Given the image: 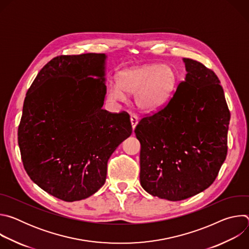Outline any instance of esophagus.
Wrapping results in <instances>:
<instances>
[{
  "label": "esophagus",
  "instance_id": "obj_1",
  "mask_svg": "<svg viewBox=\"0 0 249 249\" xmlns=\"http://www.w3.org/2000/svg\"><path fill=\"white\" fill-rule=\"evenodd\" d=\"M130 121H131V124H132V128H133V130H134V129L136 128L137 124H138L139 119H138V117H137L136 115H131V117H130Z\"/></svg>",
  "mask_w": 249,
  "mask_h": 249
}]
</instances>
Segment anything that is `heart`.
I'll return each mask as SVG.
<instances>
[{"instance_id": "1", "label": "heart", "mask_w": 249, "mask_h": 249, "mask_svg": "<svg viewBox=\"0 0 249 249\" xmlns=\"http://www.w3.org/2000/svg\"><path fill=\"white\" fill-rule=\"evenodd\" d=\"M176 83L174 70L167 65L151 64L123 71L117 86L106 90V98L113 102L125 100L134 94V101L142 111L152 112L160 108L170 96Z\"/></svg>"}]
</instances>
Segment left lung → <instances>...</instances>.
<instances>
[{"instance_id": "1", "label": "left lung", "mask_w": 249, "mask_h": 249, "mask_svg": "<svg viewBox=\"0 0 249 249\" xmlns=\"http://www.w3.org/2000/svg\"><path fill=\"white\" fill-rule=\"evenodd\" d=\"M183 62L185 80L161 109L141 119L135 129L141 185L169 201L207 189L228 153L231 113L220 80L200 62Z\"/></svg>"}]
</instances>
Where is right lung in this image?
I'll use <instances>...</instances> for the list:
<instances>
[{
    "mask_svg": "<svg viewBox=\"0 0 249 249\" xmlns=\"http://www.w3.org/2000/svg\"><path fill=\"white\" fill-rule=\"evenodd\" d=\"M105 60L95 53L53 58L23 102L18 141L24 169L66 202L86 199L104 184L110 156L132 134L127 112L101 108Z\"/></svg>",
    "mask_w": 249,
    "mask_h": 249,
    "instance_id": "obj_1",
    "label": "right lung"
}]
</instances>
